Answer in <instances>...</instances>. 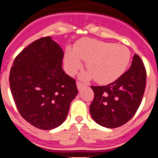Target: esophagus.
Masks as SVG:
<instances>
[{"label": "esophagus", "mask_w": 158, "mask_h": 158, "mask_svg": "<svg viewBox=\"0 0 158 158\" xmlns=\"http://www.w3.org/2000/svg\"><path fill=\"white\" fill-rule=\"evenodd\" d=\"M76 85H77V89H78V90H79H79H81L82 89H84V87H85V85L83 84H81L80 82H77Z\"/></svg>", "instance_id": "obj_1"}]
</instances>
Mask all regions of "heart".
I'll return each instance as SVG.
<instances>
[{"label": "heart", "instance_id": "1", "mask_svg": "<svg viewBox=\"0 0 158 158\" xmlns=\"http://www.w3.org/2000/svg\"><path fill=\"white\" fill-rule=\"evenodd\" d=\"M80 60L86 61L89 72L81 79L94 78L98 84H106L119 79L125 72L130 60V52L125 46L94 39H85L78 43L74 50H67L64 64L69 74L81 68Z\"/></svg>", "mask_w": 158, "mask_h": 158}]
</instances>
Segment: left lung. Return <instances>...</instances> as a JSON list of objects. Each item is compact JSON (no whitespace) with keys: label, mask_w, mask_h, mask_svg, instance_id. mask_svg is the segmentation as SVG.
<instances>
[{"label":"left lung","mask_w":158,"mask_h":158,"mask_svg":"<svg viewBox=\"0 0 158 158\" xmlns=\"http://www.w3.org/2000/svg\"><path fill=\"white\" fill-rule=\"evenodd\" d=\"M146 84V69L138 55L133 56L131 66L111 84L91 86L94 99L89 110L98 125L116 128L134 116L142 102Z\"/></svg>","instance_id":"left-lung-1"}]
</instances>
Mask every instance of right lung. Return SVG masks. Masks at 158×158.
Listing matches in <instances>:
<instances>
[{
  "instance_id": "right-lung-1",
  "label": "right lung",
  "mask_w": 158,
  "mask_h": 158,
  "mask_svg": "<svg viewBox=\"0 0 158 158\" xmlns=\"http://www.w3.org/2000/svg\"><path fill=\"white\" fill-rule=\"evenodd\" d=\"M63 56L59 44L46 37L24 48L11 67L10 85L19 112L41 130L61 125L78 94L75 80L62 69Z\"/></svg>"
}]
</instances>
